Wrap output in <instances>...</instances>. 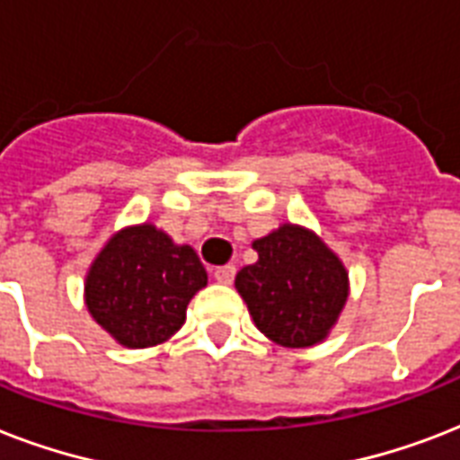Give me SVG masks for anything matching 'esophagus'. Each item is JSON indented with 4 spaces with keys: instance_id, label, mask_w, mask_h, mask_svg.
Returning a JSON list of instances; mask_svg holds the SVG:
<instances>
[{
    "instance_id": "1",
    "label": "esophagus",
    "mask_w": 460,
    "mask_h": 460,
    "mask_svg": "<svg viewBox=\"0 0 460 460\" xmlns=\"http://www.w3.org/2000/svg\"><path fill=\"white\" fill-rule=\"evenodd\" d=\"M234 277H236V267L234 265H224V267H217L215 270V279L219 281V284H231V281H234Z\"/></svg>"
}]
</instances>
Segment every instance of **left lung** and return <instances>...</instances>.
<instances>
[{
  "mask_svg": "<svg viewBox=\"0 0 460 460\" xmlns=\"http://www.w3.org/2000/svg\"><path fill=\"white\" fill-rule=\"evenodd\" d=\"M258 262L236 274L255 327L274 343L303 349L322 341L349 296V274L334 252L294 224L252 243Z\"/></svg>",
  "mask_w": 460,
  "mask_h": 460,
  "instance_id": "left-lung-1",
  "label": "left lung"
}]
</instances>
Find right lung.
Instances as JSON below:
<instances>
[{
	"label": "right lung",
	"mask_w": 460,
	"mask_h": 460,
	"mask_svg": "<svg viewBox=\"0 0 460 460\" xmlns=\"http://www.w3.org/2000/svg\"><path fill=\"white\" fill-rule=\"evenodd\" d=\"M208 284L190 245H173L150 224L111 238L85 281V303L119 343L146 349L166 341L186 320L188 301Z\"/></svg>",
	"instance_id": "obj_1"
}]
</instances>
